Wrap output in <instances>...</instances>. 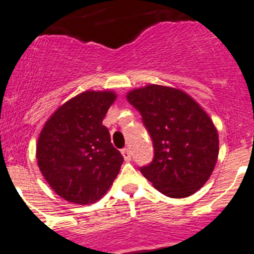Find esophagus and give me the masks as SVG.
<instances>
[{
    "label": "esophagus",
    "mask_w": 254,
    "mask_h": 254,
    "mask_svg": "<svg viewBox=\"0 0 254 254\" xmlns=\"http://www.w3.org/2000/svg\"><path fill=\"white\" fill-rule=\"evenodd\" d=\"M122 154L124 155V159H125V161L129 162L130 158H131V154H130L129 148H124V149H122Z\"/></svg>",
    "instance_id": "obj_1"
}]
</instances>
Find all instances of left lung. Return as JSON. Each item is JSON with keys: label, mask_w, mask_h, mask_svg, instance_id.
Masks as SVG:
<instances>
[{"label": "left lung", "mask_w": 254, "mask_h": 254, "mask_svg": "<svg viewBox=\"0 0 254 254\" xmlns=\"http://www.w3.org/2000/svg\"><path fill=\"white\" fill-rule=\"evenodd\" d=\"M153 141L154 157L139 170L163 195L195 193L211 176L219 153L218 131L197 102L184 91L158 84L130 91Z\"/></svg>", "instance_id": "8db88e82"}]
</instances>
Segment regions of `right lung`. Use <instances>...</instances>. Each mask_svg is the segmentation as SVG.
<instances>
[{
	"label": "right lung",
	"instance_id": "obj_1",
	"mask_svg": "<svg viewBox=\"0 0 254 254\" xmlns=\"http://www.w3.org/2000/svg\"><path fill=\"white\" fill-rule=\"evenodd\" d=\"M116 99L110 91H86L62 105L43 127L36 145L40 172L61 197L92 204L106 193L123 158L102 125Z\"/></svg>",
	"mask_w": 254,
	"mask_h": 254
}]
</instances>
